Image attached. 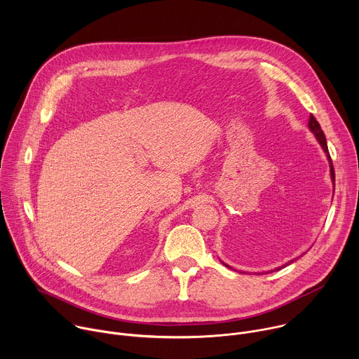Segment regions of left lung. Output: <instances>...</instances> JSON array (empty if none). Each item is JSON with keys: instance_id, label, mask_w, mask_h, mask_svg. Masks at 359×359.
<instances>
[{"instance_id": "obj_1", "label": "left lung", "mask_w": 359, "mask_h": 359, "mask_svg": "<svg viewBox=\"0 0 359 359\" xmlns=\"http://www.w3.org/2000/svg\"><path fill=\"white\" fill-rule=\"evenodd\" d=\"M309 128H310V130L316 135V137H317V140L320 142V144L323 146V149H324V151L327 153V158H328V161H330V168H331V179H332V182H335V172H334V166H332V161H331V156H330V151H328V146H327V139H325V135H324V132H323V129H321V126H320V123H318V121L313 116V115H310V119H309ZM335 186V184H334ZM291 263H294V260H291L290 263H287V264H284V266H281V267H278V269H276V270H273V271H277V270H281V269H284L285 266H290ZM224 264V263H223ZM226 267H229L227 264H224Z\"/></svg>"}]
</instances>
